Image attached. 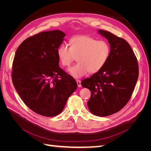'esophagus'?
<instances>
[{
    "instance_id": "34e87169",
    "label": "esophagus",
    "mask_w": 151,
    "mask_h": 151,
    "mask_svg": "<svg viewBox=\"0 0 151 151\" xmlns=\"http://www.w3.org/2000/svg\"><path fill=\"white\" fill-rule=\"evenodd\" d=\"M76 82H77V86H78L79 88H81V87L82 86H81V81H80V80H76Z\"/></svg>"
}]
</instances>
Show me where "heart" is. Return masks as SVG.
Here are the masks:
<instances>
[{
  "instance_id": "obj_1",
  "label": "heart",
  "mask_w": 151,
  "mask_h": 151,
  "mask_svg": "<svg viewBox=\"0 0 151 151\" xmlns=\"http://www.w3.org/2000/svg\"><path fill=\"white\" fill-rule=\"evenodd\" d=\"M70 47L62 45L57 55L63 67H69L77 60L78 63L68 68L75 78H81L88 72L94 74L101 70L108 62L111 48L104 40H98L88 36H77L70 40Z\"/></svg>"
}]
</instances>
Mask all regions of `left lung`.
I'll return each mask as SVG.
<instances>
[{
	"label": "left lung",
	"instance_id": "obj_1",
	"mask_svg": "<svg viewBox=\"0 0 151 151\" xmlns=\"http://www.w3.org/2000/svg\"><path fill=\"white\" fill-rule=\"evenodd\" d=\"M98 33L108 40L110 55L102 69L84 79L81 85L91 91L89 111L106 116L119 111L129 101L138 79L139 66L126 40L107 31L99 29Z\"/></svg>",
	"mask_w": 151,
	"mask_h": 151
}]
</instances>
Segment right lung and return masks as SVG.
Here are the masks:
<instances>
[{
  "instance_id": "obj_1",
  "label": "right lung",
  "mask_w": 151,
  "mask_h": 151,
  "mask_svg": "<svg viewBox=\"0 0 151 151\" xmlns=\"http://www.w3.org/2000/svg\"><path fill=\"white\" fill-rule=\"evenodd\" d=\"M65 36L60 30L31 36L17 48L13 60L14 86L26 106L42 116L60 114L77 88L75 79L59 67L57 49Z\"/></svg>"
}]
</instances>
